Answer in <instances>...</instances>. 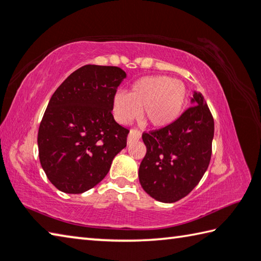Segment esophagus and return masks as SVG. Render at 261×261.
Returning <instances> with one entry per match:
<instances>
[{
  "mask_svg": "<svg viewBox=\"0 0 261 261\" xmlns=\"http://www.w3.org/2000/svg\"><path fill=\"white\" fill-rule=\"evenodd\" d=\"M141 138V132L139 130L132 129L129 132V136H127V144H131L132 141L135 140H139Z\"/></svg>",
  "mask_w": 261,
  "mask_h": 261,
  "instance_id": "esophagus-1",
  "label": "esophagus"
}]
</instances>
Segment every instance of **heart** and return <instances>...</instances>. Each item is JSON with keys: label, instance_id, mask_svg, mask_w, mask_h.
<instances>
[{"label": "heart", "instance_id": "b5f03b06", "mask_svg": "<svg viewBox=\"0 0 261 261\" xmlns=\"http://www.w3.org/2000/svg\"><path fill=\"white\" fill-rule=\"evenodd\" d=\"M186 100V88L169 76H146L136 81L129 93L117 92L113 98V112L122 124H129L141 114L150 125L162 127L179 117Z\"/></svg>", "mask_w": 261, "mask_h": 261}]
</instances>
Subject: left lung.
<instances>
[{
  "mask_svg": "<svg viewBox=\"0 0 261 261\" xmlns=\"http://www.w3.org/2000/svg\"><path fill=\"white\" fill-rule=\"evenodd\" d=\"M171 124L143 134L146 155L139 181L156 201L173 203L188 195L209 167L215 122L202 93Z\"/></svg>",
  "mask_w": 261,
  "mask_h": 261,
  "instance_id": "left-lung-1",
  "label": "left lung"
}]
</instances>
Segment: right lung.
I'll use <instances>...</instances> for the list:
<instances>
[{
    "mask_svg": "<svg viewBox=\"0 0 261 261\" xmlns=\"http://www.w3.org/2000/svg\"><path fill=\"white\" fill-rule=\"evenodd\" d=\"M125 77L115 66L85 65L52 94L37 145L42 169L59 191L81 194L91 189L126 146L129 130L112 114L113 98Z\"/></svg>",
    "mask_w": 261,
    "mask_h": 261,
    "instance_id": "add662e5",
    "label": "right lung"
}]
</instances>
